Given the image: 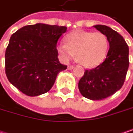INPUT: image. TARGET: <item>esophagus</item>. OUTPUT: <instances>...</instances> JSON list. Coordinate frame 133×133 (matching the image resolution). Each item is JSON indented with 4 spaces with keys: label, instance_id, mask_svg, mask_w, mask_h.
Segmentation results:
<instances>
[{
    "label": "esophagus",
    "instance_id": "1",
    "mask_svg": "<svg viewBox=\"0 0 133 133\" xmlns=\"http://www.w3.org/2000/svg\"><path fill=\"white\" fill-rule=\"evenodd\" d=\"M73 68H74V65H68V69H69V70L72 69Z\"/></svg>",
    "mask_w": 133,
    "mask_h": 133
}]
</instances>
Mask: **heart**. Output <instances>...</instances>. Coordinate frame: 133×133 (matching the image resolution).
I'll list each match as a JSON object with an SVG mask.
<instances>
[{"mask_svg":"<svg viewBox=\"0 0 133 133\" xmlns=\"http://www.w3.org/2000/svg\"><path fill=\"white\" fill-rule=\"evenodd\" d=\"M65 43L61 42L57 49L64 60L68 61L76 54L77 60L84 66L93 68L100 65L106 57L109 40L102 32L76 31L68 34Z\"/></svg>","mask_w":133,"mask_h":133,"instance_id":"1","label":"heart"}]
</instances>
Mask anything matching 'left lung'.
<instances>
[{
  "label": "left lung",
  "instance_id": "1",
  "mask_svg": "<svg viewBox=\"0 0 133 133\" xmlns=\"http://www.w3.org/2000/svg\"><path fill=\"white\" fill-rule=\"evenodd\" d=\"M109 40V49L105 61L91 70H85L79 80L81 94L91 100H102L112 95L123 85L129 65V46L122 35L105 25H95Z\"/></svg>",
  "mask_w": 133,
  "mask_h": 133
}]
</instances>
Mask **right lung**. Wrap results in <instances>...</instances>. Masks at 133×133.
<instances>
[{"label": "right lung", "instance_id": "right-lung-1", "mask_svg": "<svg viewBox=\"0 0 133 133\" xmlns=\"http://www.w3.org/2000/svg\"><path fill=\"white\" fill-rule=\"evenodd\" d=\"M66 30L65 26L38 23L14 33L5 51V72L14 86L28 96L51 89L58 74L67 68L60 63L56 48Z\"/></svg>", "mask_w": 133, "mask_h": 133}]
</instances>
